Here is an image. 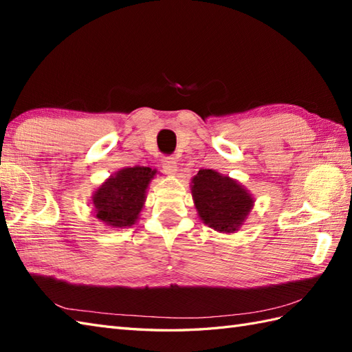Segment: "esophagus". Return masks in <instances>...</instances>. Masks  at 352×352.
Instances as JSON below:
<instances>
[{"instance_id": "esophagus-1", "label": "esophagus", "mask_w": 352, "mask_h": 352, "mask_svg": "<svg viewBox=\"0 0 352 352\" xmlns=\"http://www.w3.org/2000/svg\"><path fill=\"white\" fill-rule=\"evenodd\" d=\"M162 166L165 169V173L169 175H174L177 173V160L174 157H163Z\"/></svg>"}]
</instances>
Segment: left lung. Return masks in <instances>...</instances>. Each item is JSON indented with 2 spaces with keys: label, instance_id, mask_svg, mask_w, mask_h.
Here are the masks:
<instances>
[{
  "label": "left lung",
  "instance_id": "8db88e82",
  "mask_svg": "<svg viewBox=\"0 0 352 352\" xmlns=\"http://www.w3.org/2000/svg\"><path fill=\"white\" fill-rule=\"evenodd\" d=\"M192 196L201 220L220 232H234L248 219L252 195L235 179L201 169L192 178Z\"/></svg>",
  "mask_w": 352,
  "mask_h": 352
}]
</instances>
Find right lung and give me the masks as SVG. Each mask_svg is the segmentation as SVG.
Returning a JSON list of instances; mask_svg holds the SVG:
<instances>
[{
  "label": "right lung",
  "instance_id": "1",
  "mask_svg": "<svg viewBox=\"0 0 352 352\" xmlns=\"http://www.w3.org/2000/svg\"><path fill=\"white\" fill-rule=\"evenodd\" d=\"M154 175L156 169L146 166L124 168L111 175L93 195L96 217L111 228L135 225Z\"/></svg>",
  "mask_w": 352,
  "mask_h": 352
}]
</instances>
